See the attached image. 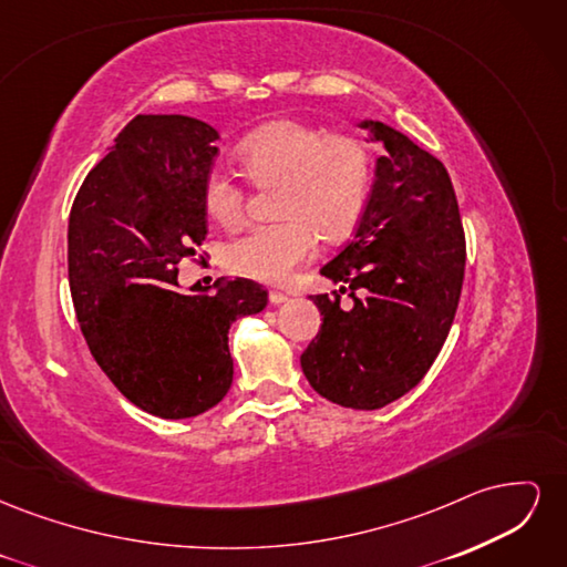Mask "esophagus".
I'll list each match as a JSON object with an SVG mask.
<instances>
[{
	"instance_id": "obj_1",
	"label": "esophagus",
	"mask_w": 567,
	"mask_h": 567,
	"mask_svg": "<svg viewBox=\"0 0 567 567\" xmlns=\"http://www.w3.org/2000/svg\"><path fill=\"white\" fill-rule=\"evenodd\" d=\"M286 300H288V296L281 293V290H269V302H271V305H281V302H286Z\"/></svg>"
}]
</instances>
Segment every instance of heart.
Masks as SVG:
<instances>
[{
  "instance_id": "1",
  "label": "heart",
  "mask_w": 567,
  "mask_h": 567,
  "mask_svg": "<svg viewBox=\"0 0 567 567\" xmlns=\"http://www.w3.org/2000/svg\"><path fill=\"white\" fill-rule=\"evenodd\" d=\"M236 161L255 186H277V215L229 246V265L265 284H284L317 252V231L338 241L367 208L371 151L352 134H329L298 120H274L236 148ZM203 208L217 225L236 227L246 215V188L229 169L213 167L203 182Z\"/></svg>"
}]
</instances>
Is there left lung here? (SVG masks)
<instances>
[{
    "label": "left lung",
    "instance_id": "8db88e82",
    "mask_svg": "<svg viewBox=\"0 0 567 567\" xmlns=\"http://www.w3.org/2000/svg\"><path fill=\"white\" fill-rule=\"evenodd\" d=\"M359 127L383 144V156L354 238L321 267L348 284L354 305L342 310L338 290L312 296L323 321L300 364L321 398L371 411L400 400L433 367L458 307L466 238L444 165L379 120Z\"/></svg>",
    "mask_w": 567,
    "mask_h": 567
}]
</instances>
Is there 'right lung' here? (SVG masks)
I'll return each instance as SVG.
<instances>
[{"label":"right lung","instance_id":"right-lung-1","mask_svg":"<svg viewBox=\"0 0 567 567\" xmlns=\"http://www.w3.org/2000/svg\"><path fill=\"white\" fill-rule=\"evenodd\" d=\"M217 140L196 117L136 115L82 182L68 219L82 336L111 383L161 419H192L225 400L231 323L267 305L250 279H219L215 296L179 293L177 265L208 234L203 182Z\"/></svg>","mask_w":567,"mask_h":567}]
</instances>
